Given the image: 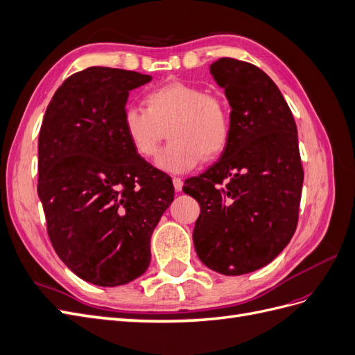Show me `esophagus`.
<instances>
[{"mask_svg": "<svg viewBox=\"0 0 355 355\" xmlns=\"http://www.w3.org/2000/svg\"><path fill=\"white\" fill-rule=\"evenodd\" d=\"M173 187H175L176 192H180L182 187H184V180H182L180 178H173Z\"/></svg>", "mask_w": 355, "mask_h": 355, "instance_id": "esophagus-1", "label": "esophagus"}]
</instances>
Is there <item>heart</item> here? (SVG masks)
Returning <instances> with one entry per match:
<instances>
[{"mask_svg":"<svg viewBox=\"0 0 355 355\" xmlns=\"http://www.w3.org/2000/svg\"><path fill=\"white\" fill-rule=\"evenodd\" d=\"M146 110L128 105L123 128L137 155L153 158L168 132L170 144L155 159L167 173H188L204 158L220 155L231 136L228 105L197 85L168 83L149 92Z\"/></svg>","mask_w":355,"mask_h":355,"instance_id":"b5f03b06","label":"heart"}]
</instances>
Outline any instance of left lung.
<instances>
[{"instance_id": "1", "label": "left lung", "mask_w": 355, "mask_h": 355, "mask_svg": "<svg viewBox=\"0 0 355 355\" xmlns=\"http://www.w3.org/2000/svg\"><path fill=\"white\" fill-rule=\"evenodd\" d=\"M210 73L231 106V136L216 164L185 182L200 204L194 247L223 275L274 261L292 240L304 170L297 128L280 89L252 63L222 58Z\"/></svg>"}]
</instances>
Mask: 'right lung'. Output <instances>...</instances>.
<instances>
[{"instance_id": "add662e5", "label": "right lung", "mask_w": 355, "mask_h": 355, "mask_svg": "<svg viewBox=\"0 0 355 355\" xmlns=\"http://www.w3.org/2000/svg\"><path fill=\"white\" fill-rule=\"evenodd\" d=\"M153 80L92 67L56 90L38 139V197L53 249L84 282L123 286L151 262V235L175 197L171 179L135 153L128 93Z\"/></svg>"}]
</instances>
